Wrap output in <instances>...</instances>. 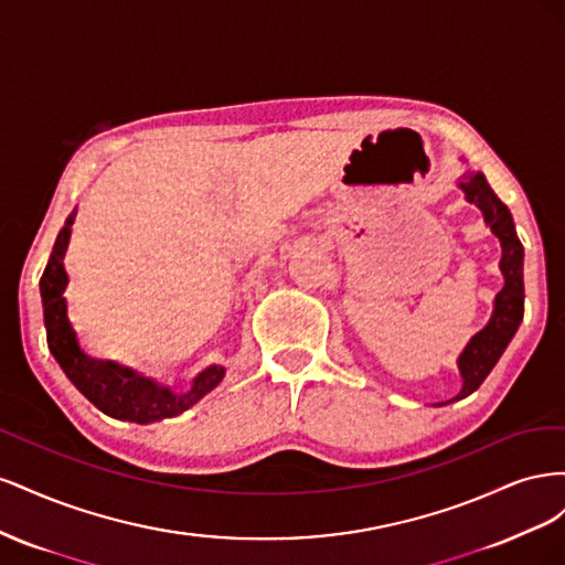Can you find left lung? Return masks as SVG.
<instances>
[{
  "instance_id": "8db88e82",
  "label": "left lung",
  "mask_w": 565,
  "mask_h": 565,
  "mask_svg": "<svg viewBox=\"0 0 565 565\" xmlns=\"http://www.w3.org/2000/svg\"><path fill=\"white\" fill-rule=\"evenodd\" d=\"M457 185L465 191V198L473 202L478 210L483 212L486 224L490 231L498 235L502 245V262L500 270L504 276V287L494 297V309L481 332H476L467 349L459 355V374H461V391L452 401L467 398L500 361V355L509 347L511 337L516 334L519 324L523 320V245L514 228V218H511L507 204L494 195L481 172H467L457 179ZM450 401V403H452Z\"/></svg>"
}]
</instances>
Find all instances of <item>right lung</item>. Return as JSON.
<instances>
[{"instance_id": "1", "label": "right lung", "mask_w": 565, "mask_h": 565, "mask_svg": "<svg viewBox=\"0 0 565 565\" xmlns=\"http://www.w3.org/2000/svg\"><path fill=\"white\" fill-rule=\"evenodd\" d=\"M75 212L65 221L63 231L56 237L54 252L42 273L40 292L44 306V324L49 351L54 353L58 365L84 396H87L100 413L115 419H127L136 424H150L167 417H177L183 409L195 405L202 396L224 380L226 370L212 365L202 370L193 380V386L177 393L167 386H160L148 377H141L131 367H122L113 361H96L82 349L79 337L67 318V301L63 297L67 287V273L63 268V256L71 241Z\"/></svg>"}]
</instances>
